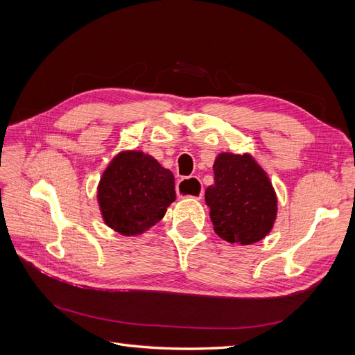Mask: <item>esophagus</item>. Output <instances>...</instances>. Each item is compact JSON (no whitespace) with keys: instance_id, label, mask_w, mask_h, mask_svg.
Wrapping results in <instances>:
<instances>
[{"instance_id":"1","label":"esophagus","mask_w":355,"mask_h":355,"mask_svg":"<svg viewBox=\"0 0 355 355\" xmlns=\"http://www.w3.org/2000/svg\"><path fill=\"white\" fill-rule=\"evenodd\" d=\"M176 192L179 197H191L197 200H201L204 194L201 182L196 176L180 179L176 185Z\"/></svg>"}]
</instances>
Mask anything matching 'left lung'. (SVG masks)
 Returning a JSON list of instances; mask_svg holds the SVG:
<instances>
[{"label":"left lung","mask_w":355,"mask_h":355,"mask_svg":"<svg viewBox=\"0 0 355 355\" xmlns=\"http://www.w3.org/2000/svg\"><path fill=\"white\" fill-rule=\"evenodd\" d=\"M213 171L214 184L204 197L214 232L241 245L265 239L277 218V196L265 170L250 154L222 153Z\"/></svg>","instance_id":"left-lung-1"}]
</instances>
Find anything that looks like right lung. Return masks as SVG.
<instances>
[{"label":"right lung","mask_w":355,"mask_h":355,"mask_svg":"<svg viewBox=\"0 0 355 355\" xmlns=\"http://www.w3.org/2000/svg\"><path fill=\"white\" fill-rule=\"evenodd\" d=\"M175 200L173 173L142 151L115 155L98 187L105 223L127 237L154 227Z\"/></svg>","instance_id":"add662e5"}]
</instances>
